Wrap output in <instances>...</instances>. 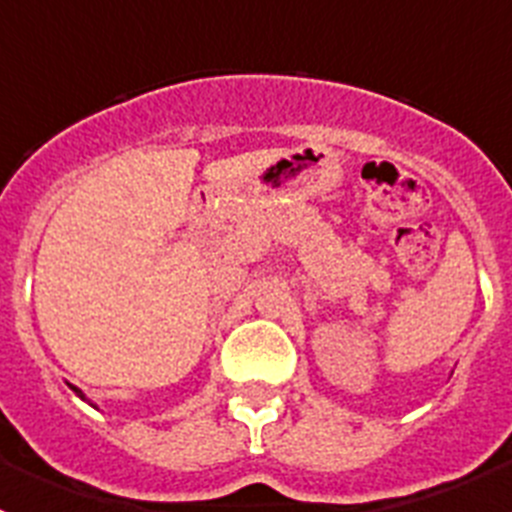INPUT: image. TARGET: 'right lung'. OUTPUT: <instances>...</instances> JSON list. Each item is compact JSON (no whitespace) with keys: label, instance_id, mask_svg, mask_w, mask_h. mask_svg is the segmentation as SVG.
I'll list each match as a JSON object with an SVG mask.
<instances>
[{"label":"right lung","instance_id":"obj_1","mask_svg":"<svg viewBox=\"0 0 512 512\" xmlns=\"http://www.w3.org/2000/svg\"><path fill=\"white\" fill-rule=\"evenodd\" d=\"M74 390H76V387H74ZM76 392H79V390H76ZM79 395H81V392H79Z\"/></svg>","mask_w":512,"mask_h":512}]
</instances>
